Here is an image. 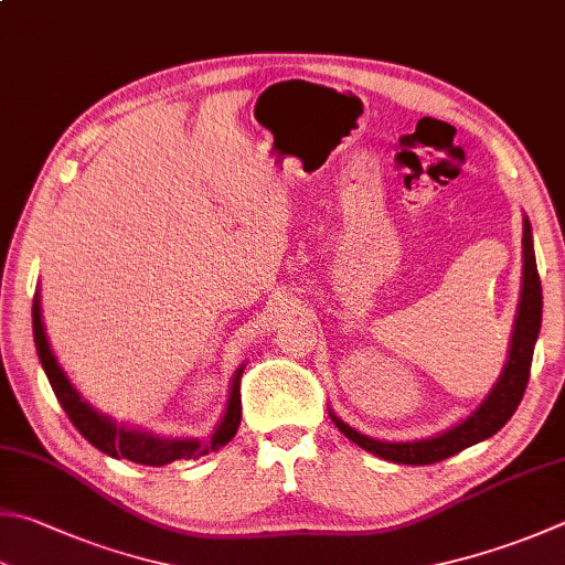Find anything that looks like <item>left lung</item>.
<instances>
[{"instance_id": "8db88e82", "label": "left lung", "mask_w": 565, "mask_h": 565, "mask_svg": "<svg viewBox=\"0 0 565 565\" xmlns=\"http://www.w3.org/2000/svg\"><path fill=\"white\" fill-rule=\"evenodd\" d=\"M521 248H524V273H521V295L512 339H509L507 364L480 406L445 433L411 443H386L369 438V435L354 430L342 418H337L334 411L329 408V418H332V423L351 443H356L359 448L381 457V460L396 465H433L448 460V457L462 452L470 445L492 438L499 428H504L526 391L531 359H534V347L541 332V310H544V297H541V280L534 255V236H531V223L526 216Z\"/></svg>"}]
</instances>
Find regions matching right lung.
Listing matches in <instances>:
<instances>
[{"label": "right lung", "mask_w": 565, "mask_h": 565, "mask_svg": "<svg viewBox=\"0 0 565 565\" xmlns=\"http://www.w3.org/2000/svg\"><path fill=\"white\" fill-rule=\"evenodd\" d=\"M31 317H34V344L41 366H44L49 383L53 393H56L58 403L66 411L71 423L76 425L78 433L90 445H95L100 452L117 457V460H130L137 465H150V467H162L174 460H191V457H201L209 452L221 450L223 445L233 440L238 425H241V374L243 369H236L231 381L226 411H223V418L218 420L214 435H211L209 443H201L199 438H159V435L140 428H127L122 423H115L110 415L95 411L88 401H85L81 393L73 386L66 371L61 369L56 354L49 344L44 317H41V292L34 295V307H31Z\"/></svg>", "instance_id": "right-lung-1"}]
</instances>
